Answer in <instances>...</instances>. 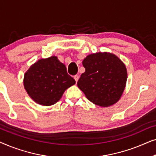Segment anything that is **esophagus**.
I'll list each match as a JSON object with an SVG mask.
<instances>
[{"instance_id":"1","label":"esophagus","mask_w":156,"mask_h":156,"mask_svg":"<svg viewBox=\"0 0 156 156\" xmlns=\"http://www.w3.org/2000/svg\"><path fill=\"white\" fill-rule=\"evenodd\" d=\"M79 78H80V76H79V75H75V76H74V80L76 81V82H77V81H78V80H79Z\"/></svg>"}]
</instances>
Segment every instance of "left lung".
<instances>
[{"label":"left lung","instance_id":"obj_1","mask_svg":"<svg viewBox=\"0 0 156 156\" xmlns=\"http://www.w3.org/2000/svg\"><path fill=\"white\" fill-rule=\"evenodd\" d=\"M85 72L77 86L87 99L102 107L117 103L124 91L127 81L125 64L111 52H96L82 61Z\"/></svg>","mask_w":156,"mask_h":156}]
</instances>
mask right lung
I'll list each match as a JSON object with an SVG mask.
<instances>
[{"label":"right lung","mask_w":156,"mask_h":156,"mask_svg":"<svg viewBox=\"0 0 156 156\" xmlns=\"http://www.w3.org/2000/svg\"><path fill=\"white\" fill-rule=\"evenodd\" d=\"M75 80L67 72L66 66L57 56L40 59L24 74L23 85L30 97L42 106L57 103Z\"/></svg>","instance_id":"right-lung-1"}]
</instances>
